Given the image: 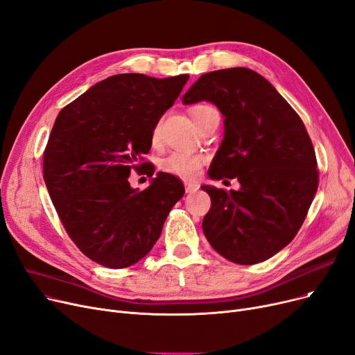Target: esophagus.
<instances>
[{
  "label": "esophagus",
  "mask_w": 355,
  "mask_h": 355,
  "mask_svg": "<svg viewBox=\"0 0 355 355\" xmlns=\"http://www.w3.org/2000/svg\"><path fill=\"white\" fill-rule=\"evenodd\" d=\"M184 186H186V193H196L200 189V186L196 182H184Z\"/></svg>",
  "instance_id": "esophagus-1"
}]
</instances>
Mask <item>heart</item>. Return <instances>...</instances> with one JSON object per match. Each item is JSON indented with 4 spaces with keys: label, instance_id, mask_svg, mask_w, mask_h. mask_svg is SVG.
<instances>
[{
    "label": "heart",
    "instance_id": "1",
    "mask_svg": "<svg viewBox=\"0 0 355 355\" xmlns=\"http://www.w3.org/2000/svg\"><path fill=\"white\" fill-rule=\"evenodd\" d=\"M210 110H213V107L206 104H197L190 109V116L193 121L197 123L200 117ZM159 135H161V125L157 123L150 133V139L153 144H157L159 141ZM203 164H205V158L202 155H191V153L175 150V152L168 153L166 157H164L159 161V168L162 173L171 174L184 180H193L200 174V169H202Z\"/></svg>",
    "mask_w": 355,
    "mask_h": 355
}]
</instances>
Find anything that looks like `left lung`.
Listing matches in <instances>:
<instances>
[{
    "instance_id": "left-lung-1",
    "label": "left lung",
    "mask_w": 355,
    "mask_h": 355,
    "mask_svg": "<svg viewBox=\"0 0 355 355\" xmlns=\"http://www.w3.org/2000/svg\"><path fill=\"white\" fill-rule=\"evenodd\" d=\"M203 100L225 117V136L209 175L241 184L229 191L202 187L211 198L205 236L235 264L263 263L293 241L312 205L319 180L312 141L299 114L252 69L202 75L182 103Z\"/></svg>"
}]
</instances>
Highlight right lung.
<instances>
[{"instance_id": "right-lung-1", "label": "right lung", "mask_w": 355, "mask_h": 355, "mask_svg": "<svg viewBox=\"0 0 355 355\" xmlns=\"http://www.w3.org/2000/svg\"><path fill=\"white\" fill-rule=\"evenodd\" d=\"M189 75L152 78L119 73L92 85L58 114L43 152V178L67 234L97 264L126 268L158 241L181 181L158 173L144 191L130 187L132 169L152 145L150 133L174 104Z\"/></svg>"}]
</instances>
